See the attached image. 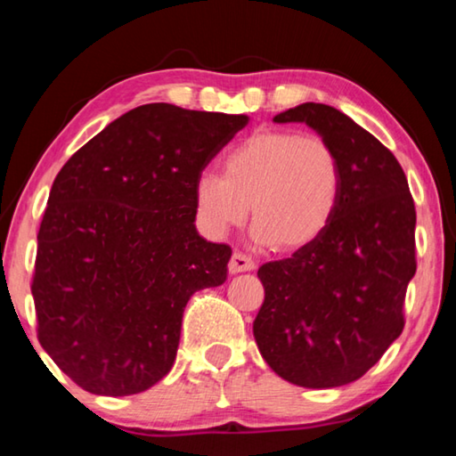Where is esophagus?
I'll return each instance as SVG.
<instances>
[{
  "mask_svg": "<svg viewBox=\"0 0 456 456\" xmlns=\"http://www.w3.org/2000/svg\"><path fill=\"white\" fill-rule=\"evenodd\" d=\"M256 269V264L249 256H245L241 251H235L229 259V273H243V272H253Z\"/></svg>",
  "mask_w": 456,
  "mask_h": 456,
  "instance_id": "obj_1",
  "label": "esophagus"
}]
</instances>
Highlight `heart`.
Here are the masks:
<instances>
[{"label": "heart", "mask_w": 456, "mask_h": 456, "mask_svg": "<svg viewBox=\"0 0 456 456\" xmlns=\"http://www.w3.org/2000/svg\"><path fill=\"white\" fill-rule=\"evenodd\" d=\"M223 176L195 181V213L207 233L239 227L251 207L253 237L273 251L312 245L330 227L344 173L334 146L296 130H257L223 159Z\"/></svg>", "instance_id": "heart-1"}]
</instances>
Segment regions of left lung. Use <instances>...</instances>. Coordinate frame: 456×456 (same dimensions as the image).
I'll list each match as a JSON object with an SVG mask.
<instances>
[{
    "instance_id": "8db88e82",
    "label": "left lung",
    "mask_w": 456,
    "mask_h": 456,
    "mask_svg": "<svg viewBox=\"0 0 456 456\" xmlns=\"http://www.w3.org/2000/svg\"><path fill=\"white\" fill-rule=\"evenodd\" d=\"M273 120L305 122L334 146L344 187L318 241L259 267L265 299L253 336L283 380L336 388L364 376L403 334L414 200L395 154L338 108L305 102Z\"/></svg>"
}]
</instances>
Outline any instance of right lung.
<instances>
[{"label": "right lung", "mask_w": 456, "mask_h": 456, "mask_svg": "<svg viewBox=\"0 0 456 456\" xmlns=\"http://www.w3.org/2000/svg\"><path fill=\"white\" fill-rule=\"evenodd\" d=\"M245 114L138 106L74 152L37 233V339L100 396L149 390L168 374L184 305L227 280L231 247L195 227V181Z\"/></svg>", "instance_id": "right-lung-1"}]
</instances>
